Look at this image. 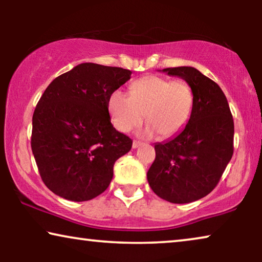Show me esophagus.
<instances>
[{
    "label": "esophagus",
    "mask_w": 262,
    "mask_h": 262,
    "mask_svg": "<svg viewBox=\"0 0 262 262\" xmlns=\"http://www.w3.org/2000/svg\"><path fill=\"white\" fill-rule=\"evenodd\" d=\"M142 145V142H139V141H134V143H132V148L134 149H137L138 146H141Z\"/></svg>",
    "instance_id": "34e87169"
}]
</instances>
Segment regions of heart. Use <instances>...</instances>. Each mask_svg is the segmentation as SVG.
I'll list each match as a JSON object with an SVG mask.
<instances>
[{
	"label": "heart",
	"mask_w": 262,
	"mask_h": 262,
	"mask_svg": "<svg viewBox=\"0 0 262 262\" xmlns=\"http://www.w3.org/2000/svg\"><path fill=\"white\" fill-rule=\"evenodd\" d=\"M128 91L130 96L114 91L108 99L113 125L121 132L139 126L145 117L146 135L171 138L191 119L194 95L186 81L148 75L132 82Z\"/></svg>",
	"instance_id": "heart-1"
}]
</instances>
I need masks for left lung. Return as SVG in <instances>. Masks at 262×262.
Wrapping results in <instances>:
<instances>
[{
  "label": "left lung",
  "instance_id": "left-lung-1",
  "mask_svg": "<svg viewBox=\"0 0 262 262\" xmlns=\"http://www.w3.org/2000/svg\"><path fill=\"white\" fill-rule=\"evenodd\" d=\"M191 85V119L177 137L155 144L156 157L146 178L160 198L174 204L195 202L220 182L234 154V119L216 82L192 67L163 69Z\"/></svg>",
  "mask_w": 262,
  "mask_h": 262
}]
</instances>
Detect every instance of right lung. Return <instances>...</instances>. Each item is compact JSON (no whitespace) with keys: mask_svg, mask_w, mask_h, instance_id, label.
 <instances>
[{"mask_svg":"<svg viewBox=\"0 0 262 262\" xmlns=\"http://www.w3.org/2000/svg\"><path fill=\"white\" fill-rule=\"evenodd\" d=\"M131 74L82 63L45 89L32 118L31 146L41 180L55 194L85 202L110 186L114 163L130 151L132 139L113 127L108 99Z\"/></svg>","mask_w":262,"mask_h":262,"instance_id":"right-lung-1","label":"right lung"}]
</instances>
